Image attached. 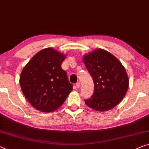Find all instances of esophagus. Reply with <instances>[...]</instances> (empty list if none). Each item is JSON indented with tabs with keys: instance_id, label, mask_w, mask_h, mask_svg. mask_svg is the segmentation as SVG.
Masks as SVG:
<instances>
[{
	"instance_id": "1",
	"label": "esophagus",
	"mask_w": 149,
	"mask_h": 149,
	"mask_svg": "<svg viewBox=\"0 0 149 149\" xmlns=\"http://www.w3.org/2000/svg\"><path fill=\"white\" fill-rule=\"evenodd\" d=\"M76 87H77V89H79V88L81 87V83H77Z\"/></svg>"
}]
</instances>
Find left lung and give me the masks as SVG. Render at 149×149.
I'll return each mask as SVG.
<instances>
[{
  "label": "left lung",
  "mask_w": 149,
  "mask_h": 149,
  "mask_svg": "<svg viewBox=\"0 0 149 149\" xmlns=\"http://www.w3.org/2000/svg\"><path fill=\"white\" fill-rule=\"evenodd\" d=\"M83 61L94 82V93L85 101L97 111H105L121 102L129 87L128 76L117 58L103 49L85 54Z\"/></svg>",
  "instance_id": "obj_1"
}]
</instances>
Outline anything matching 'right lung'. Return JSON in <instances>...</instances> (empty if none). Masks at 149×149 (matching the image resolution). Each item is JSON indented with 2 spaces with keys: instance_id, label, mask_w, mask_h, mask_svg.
Segmentation results:
<instances>
[{
  "instance_id": "right-lung-1",
  "label": "right lung",
  "mask_w": 149,
  "mask_h": 149,
  "mask_svg": "<svg viewBox=\"0 0 149 149\" xmlns=\"http://www.w3.org/2000/svg\"><path fill=\"white\" fill-rule=\"evenodd\" d=\"M66 54L47 48L33 56L19 78L23 95L34 108L42 112L58 109L72 91L61 64Z\"/></svg>"
}]
</instances>
